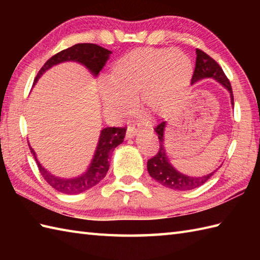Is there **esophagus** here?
<instances>
[{
	"label": "esophagus",
	"mask_w": 260,
	"mask_h": 260,
	"mask_svg": "<svg viewBox=\"0 0 260 260\" xmlns=\"http://www.w3.org/2000/svg\"><path fill=\"white\" fill-rule=\"evenodd\" d=\"M137 133H139V129L133 126H128V128L126 131V139H133Z\"/></svg>",
	"instance_id": "obj_1"
}]
</instances>
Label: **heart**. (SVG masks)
Listing matches in <instances>:
<instances>
[{"label":"heart","instance_id":"obj_1","mask_svg":"<svg viewBox=\"0 0 260 260\" xmlns=\"http://www.w3.org/2000/svg\"><path fill=\"white\" fill-rule=\"evenodd\" d=\"M192 73L191 59L178 49H135L114 63L108 81L99 84V96L112 115L131 112L133 99L139 96L143 112L163 117L176 107Z\"/></svg>","mask_w":260,"mask_h":260}]
</instances>
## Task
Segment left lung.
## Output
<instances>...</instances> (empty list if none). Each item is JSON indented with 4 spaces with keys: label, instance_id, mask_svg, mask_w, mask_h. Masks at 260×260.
Here are the masks:
<instances>
[{
    "label": "left lung",
    "instance_id": "obj_1",
    "mask_svg": "<svg viewBox=\"0 0 260 260\" xmlns=\"http://www.w3.org/2000/svg\"><path fill=\"white\" fill-rule=\"evenodd\" d=\"M197 60H196V68L194 73H193L191 85H194L202 79L211 78L219 82L220 85L223 86L230 93V101L231 105L234 106V93L233 88H231L230 82L227 77H225L223 70L221 67L214 61V60L209 57L206 52L197 49ZM167 127V121H162L155 127V132L158 135L159 140V150L157 154L154 157L147 161V171L150 175L154 180H156L158 183L169 187L172 190L178 191H186L192 190L196 187L201 186L202 184L211 178L214 174L215 171L209 173L207 175L202 176H189L183 173L179 172L172 164H171L170 159L168 157L167 151H165V144H164V131Z\"/></svg>",
    "mask_w": 260,
    "mask_h": 260
}]
</instances>
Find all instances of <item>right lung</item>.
I'll list each match as a JSON object with an SVG mask.
<instances>
[{
  "label": "right lung",
  "mask_w": 260,
  "mask_h": 260,
  "mask_svg": "<svg viewBox=\"0 0 260 260\" xmlns=\"http://www.w3.org/2000/svg\"><path fill=\"white\" fill-rule=\"evenodd\" d=\"M110 53H112V51H109L101 46L93 45V43H78V45H75L66 49V50L58 52L49 59L38 73L35 79V85L37 84L39 78L47 70L52 68L53 66L67 61H74L82 64L90 71V74L93 77H97L99 71L106 64ZM125 133L126 129L119 128V127H106V128L102 129L96 151L91 158L89 167H88L86 172L71 179L60 178V176H56L49 172L39 162L37 154L35 150L30 146V144L29 147L31 154L36 158L37 165L39 170H40V173L42 174L43 179L53 189L64 193V194H78V193L85 192L89 190L90 187L95 186L106 176V173L109 169V159L110 156H112V153L115 150V147H117L123 143Z\"/></svg>",
  "instance_id": "add662e5"
}]
</instances>
